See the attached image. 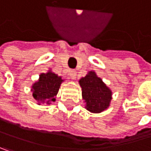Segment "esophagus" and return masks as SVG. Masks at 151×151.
<instances>
[{
  "mask_svg": "<svg viewBox=\"0 0 151 151\" xmlns=\"http://www.w3.org/2000/svg\"><path fill=\"white\" fill-rule=\"evenodd\" d=\"M76 75H77V73H76L75 70H71V71H69V76H70V78H71L72 79H75Z\"/></svg>",
  "mask_w": 151,
  "mask_h": 151,
  "instance_id": "esophagus-1",
  "label": "esophagus"
}]
</instances>
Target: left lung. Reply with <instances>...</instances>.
<instances>
[{
	"label": "left lung",
	"mask_w": 151,
	"mask_h": 151,
	"mask_svg": "<svg viewBox=\"0 0 151 151\" xmlns=\"http://www.w3.org/2000/svg\"><path fill=\"white\" fill-rule=\"evenodd\" d=\"M78 83L82 88V98L86 102V110L100 113L110 106L112 92L95 72H89L79 79Z\"/></svg>",
	"instance_id": "1"
}]
</instances>
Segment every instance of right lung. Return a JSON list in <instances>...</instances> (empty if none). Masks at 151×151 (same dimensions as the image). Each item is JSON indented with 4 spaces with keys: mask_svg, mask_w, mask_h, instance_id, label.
Masks as SVG:
<instances>
[{
    "mask_svg": "<svg viewBox=\"0 0 151 151\" xmlns=\"http://www.w3.org/2000/svg\"><path fill=\"white\" fill-rule=\"evenodd\" d=\"M63 81L60 76L55 74L51 70L47 73H41L39 80L32 86L31 91L34 99L39 104H50L51 102H54Z\"/></svg>",
    "mask_w": 151,
    "mask_h": 151,
    "instance_id": "1",
    "label": "right lung"
}]
</instances>
